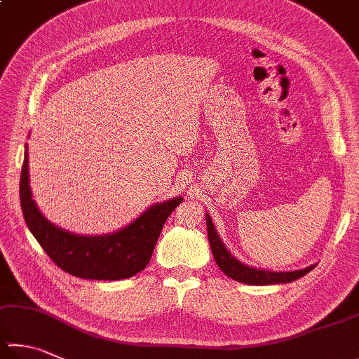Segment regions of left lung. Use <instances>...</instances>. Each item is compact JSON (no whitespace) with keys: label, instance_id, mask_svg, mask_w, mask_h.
Masks as SVG:
<instances>
[{"label":"left lung","instance_id":"obj_1","mask_svg":"<svg viewBox=\"0 0 359 359\" xmlns=\"http://www.w3.org/2000/svg\"><path fill=\"white\" fill-rule=\"evenodd\" d=\"M206 225H208V239L209 245H211L214 259L217 262L220 270L229 278H233L239 283H245V285H278V283H290L294 280L302 278L303 275L313 270L314 266H309L303 270H294V272H269V270L253 269L248 267L245 264L238 261L234 256L228 252L223 245L217 231L214 229V225L209 215H206Z\"/></svg>","mask_w":359,"mask_h":359}]
</instances>
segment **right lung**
Masks as SVG:
<instances>
[{"label": "right lung", "instance_id": "1", "mask_svg": "<svg viewBox=\"0 0 359 359\" xmlns=\"http://www.w3.org/2000/svg\"><path fill=\"white\" fill-rule=\"evenodd\" d=\"M181 197L151 206L131 225L109 236H76L51 225L32 200L28 153L20 177V203L26 225L50 259L64 272L86 280H123L150 262L154 245L168 215Z\"/></svg>", "mask_w": 359, "mask_h": 359}]
</instances>
